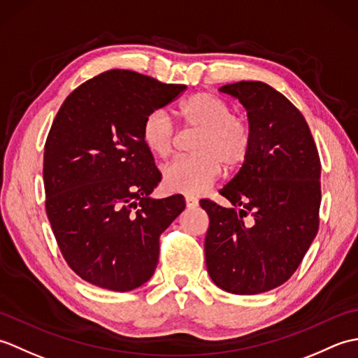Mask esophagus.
Here are the masks:
<instances>
[{
  "label": "esophagus",
  "instance_id": "obj_1",
  "mask_svg": "<svg viewBox=\"0 0 358 358\" xmlns=\"http://www.w3.org/2000/svg\"><path fill=\"white\" fill-rule=\"evenodd\" d=\"M185 201H186V206L187 208H195V206H199V200L196 199H194V196H186L185 199Z\"/></svg>",
  "mask_w": 358,
  "mask_h": 358
}]
</instances>
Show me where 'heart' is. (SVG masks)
Returning a JSON list of instances; mask_svg holds the SVG:
<instances>
[{"label":"heart","instance_id":"obj_1","mask_svg":"<svg viewBox=\"0 0 358 358\" xmlns=\"http://www.w3.org/2000/svg\"><path fill=\"white\" fill-rule=\"evenodd\" d=\"M180 113L187 124L201 129L195 143L196 155L175 158L167 164L163 183L169 191L196 195L215 183L222 173V163L227 169H235L245 162L252 134L245 120L232 115L229 104L208 92L192 95L181 106ZM141 136L152 154L169 157L175 141L169 113L163 109L150 112L143 123Z\"/></svg>","mask_w":358,"mask_h":358}]
</instances>
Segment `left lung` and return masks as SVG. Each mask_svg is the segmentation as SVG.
<instances>
[{"label": "left lung", "mask_w": 358, "mask_h": 358, "mask_svg": "<svg viewBox=\"0 0 358 358\" xmlns=\"http://www.w3.org/2000/svg\"><path fill=\"white\" fill-rule=\"evenodd\" d=\"M218 90L246 109L252 144L220 191L232 206L200 201L209 215L206 268L226 292H268L291 278L317 235L320 158L305 117L278 90L262 81Z\"/></svg>", "instance_id": "1"}]
</instances>
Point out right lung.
<instances>
[{"label":"right lung","instance_id":"1","mask_svg":"<svg viewBox=\"0 0 358 358\" xmlns=\"http://www.w3.org/2000/svg\"><path fill=\"white\" fill-rule=\"evenodd\" d=\"M185 89L113 69L75 89L53 120L44 146L45 212L64 260L89 283L127 292L154 275L159 235L186 203L150 196L162 173L141 129Z\"/></svg>","mask_w":358,"mask_h":358}]
</instances>
